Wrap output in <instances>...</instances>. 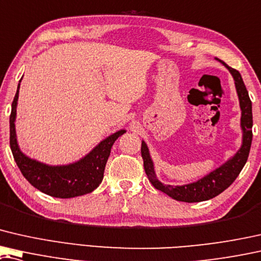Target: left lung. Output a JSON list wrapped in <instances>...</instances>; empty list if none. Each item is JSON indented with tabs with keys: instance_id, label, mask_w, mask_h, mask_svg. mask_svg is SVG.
<instances>
[{
	"instance_id": "left-lung-1",
	"label": "left lung",
	"mask_w": 261,
	"mask_h": 261,
	"mask_svg": "<svg viewBox=\"0 0 261 261\" xmlns=\"http://www.w3.org/2000/svg\"><path fill=\"white\" fill-rule=\"evenodd\" d=\"M218 60V59H215ZM221 62V61H220ZM222 65L227 67L229 73L232 74L234 79V85H236L238 99H239L241 119L240 127L243 132V141H241L240 148L234 154L232 158H229L225 164H222L220 167L215 168L208 174L205 175L201 179L194 181V182L181 185V186H172V185H165L156 177L155 171H154V162L150 158L149 149L147 147V143L141 142V155L143 159V167L148 180L156 190L161 191L162 193L171 196L172 199H175L177 201L184 202H200L205 201L214 198V196L222 193L226 188L231 186L233 181L239 175L241 169L244 168L246 164L248 154H250L251 143H252V102L248 96V92L246 87L244 85L243 77L240 73L233 68L228 67L225 62Z\"/></svg>"
}]
</instances>
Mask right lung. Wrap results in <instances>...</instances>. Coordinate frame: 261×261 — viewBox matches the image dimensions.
<instances>
[{"label": "right lung", "instance_id": "obj_1", "mask_svg": "<svg viewBox=\"0 0 261 261\" xmlns=\"http://www.w3.org/2000/svg\"><path fill=\"white\" fill-rule=\"evenodd\" d=\"M18 90H20V84L17 86L16 94L11 103L9 119L10 148L15 162L25 179L42 193L61 199L88 194L99 187L103 179L105 167L111 154L112 146L114 145L116 139L126 133V129H120L103 139L80 160L68 165L58 166L43 164L25 155L18 146L16 128H15Z\"/></svg>", "mask_w": 261, "mask_h": 261}]
</instances>
